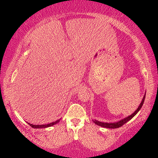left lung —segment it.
I'll return each instance as SVG.
<instances>
[{
  "label": "left lung",
  "instance_id": "obj_1",
  "mask_svg": "<svg viewBox=\"0 0 158 158\" xmlns=\"http://www.w3.org/2000/svg\"><path fill=\"white\" fill-rule=\"evenodd\" d=\"M145 97H146V93H145L144 97H143V99H142V102H140V104H139V106H138V108H137V109L136 110L133 114H131V115H129L128 117H126V118L121 119V120H119V121H117V122H115V123H104V122H100V121H98V120H97V119H93V122L95 123L96 125H97V126H101V127H104V128H119V127L123 126L125 123L128 122L130 119H131L134 117H135L136 114L138 113L139 110H140L141 108H142L143 102H144V100H145Z\"/></svg>",
  "mask_w": 158,
  "mask_h": 158
}]
</instances>
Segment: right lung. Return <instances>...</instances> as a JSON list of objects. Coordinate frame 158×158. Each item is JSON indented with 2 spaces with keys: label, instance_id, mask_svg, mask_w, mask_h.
<instances>
[{
  "label": "right lung",
  "instance_id": "obj_1",
  "mask_svg": "<svg viewBox=\"0 0 158 158\" xmlns=\"http://www.w3.org/2000/svg\"><path fill=\"white\" fill-rule=\"evenodd\" d=\"M59 121H60V119H58V120L55 121V122H52V123H49V124H44V125H32V124H30V123H28V124L30 125V126H31V127H32V128H48V127L52 126H54V125L57 124L58 123H59Z\"/></svg>",
  "mask_w": 158,
  "mask_h": 158
}]
</instances>
